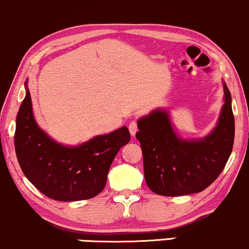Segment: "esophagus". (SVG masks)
Here are the masks:
<instances>
[{
	"mask_svg": "<svg viewBox=\"0 0 249 249\" xmlns=\"http://www.w3.org/2000/svg\"><path fill=\"white\" fill-rule=\"evenodd\" d=\"M129 132H130V135L135 136L136 132H138V124H136V121H132L129 124Z\"/></svg>",
	"mask_w": 249,
	"mask_h": 249,
	"instance_id": "obj_1",
	"label": "esophagus"
}]
</instances>
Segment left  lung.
<instances>
[{"mask_svg":"<svg viewBox=\"0 0 249 249\" xmlns=\"http://www.w3.org/2000/svg\"><path fill=\"white\" fill-rule=\"evenodd\" d=\"M222 86L223 105L216 125L203 138H181L163 108L138 120L135 136L141 143L150 191L163 196L202 192L225 168L233 149L235 124L230 89L225 82Z\"/></svg>","mask_w":249,"mask_h":249,"instance_id":"obj_1","label":"left lung"}]
</instances>
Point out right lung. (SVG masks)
<instances>
[{"label": "right lung", "instance_id": "right-lung-1", "mask_svg": "<svg viewBox=\"0 0 249 249\" xmlns=\"http://www.w3.org/2000/svg\"><path fill=\"white\" fill-rule=\"evenodd\" d=\"M26 97L16 116L15 152L22 172L42 194L56 201H80L96 196L107 183L111 162L130 140L124 127L96 135L79 146H66L41 129Z\"/></svg>", "mask_w": 249, "mask_h": 249}]
</instances>
